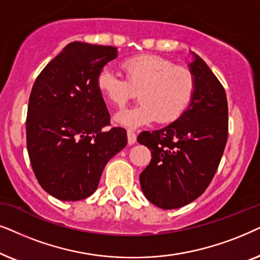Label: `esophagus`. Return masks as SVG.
Masks as SVG:
<instances>
[{
    "mask_svg": "<svg viewBox=\"0 0 260 260\" xmlns=\"http://www.w3.org/2000/svg\"><path fill=\"white\" fill-rule=\"evenodd\" d=\"M127 140L128 145H133L137 141V134L133 131H127Z\"/></svg>",
    "mask_w": 260,
    "mask_h": 260,
    "instance_id": "obj_1",
    "label": "esophagus"
}]
</instances>
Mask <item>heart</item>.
<instances>
[{"instance_id":"obj_1","label":"heart","mask_w":260,"mask_h":260,"mask_svg":"<svg viewBox=\"0 0 260 260\" xmlns=\"http://www.w3.org/2000/svg\"><path fill=\"white\" fill-rule=\"evenodd\" d=\"M124 79L110 70L102 69L96 84L110 105L121 107L139 91L140 105L122 109L114 115L115 123L137 128L157 120L170 123L177 120L191 102L195 92V77L185 67L157 54H141L121 63Z\"/></svg>"}]
</instances>
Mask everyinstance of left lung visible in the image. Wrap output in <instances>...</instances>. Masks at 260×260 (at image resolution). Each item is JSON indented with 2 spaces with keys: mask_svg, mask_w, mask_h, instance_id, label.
<instances>
[{
  "mask_svg": "<svg viewBox=\"0 0 260 260\" xmlns=\"http://www.w3.org/2000/svg\"><path fill=\"white\" fill-rule=\"evenodd\" d=\"M195 92L185 112L164 128L143 132L138 143L150 148V165L140 174L146 199L161 209H177L202 195L220 164L228 137L223 86L206 61L190 51Z\"/></svg>",
  "mask_w": 260,
  "mask_h": 260,
  "instance_id": "obj_1",
  "label": "left lung"
}]
</instances>
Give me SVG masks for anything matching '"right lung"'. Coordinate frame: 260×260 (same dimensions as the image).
I'll use <instances>...</instances> for the list:
<instances>
[{"label":"right lung","mask_w":260,"mask_h":260,"mask_svg":"<svg viewBox=\"0 0 260 260\" xmlns=\"http://www.w3.org/2000/svg\"><path fill=\"white\" fill-rule=\"evenodd\" d=\"M117 48L75 41L34 82L26 121L27 150L45 191L60 201L92 195L107 162L126 147L123 128L110 115L96 84Z\"/></svg>","instance_id":"right-lung-1"}]
</instances>
